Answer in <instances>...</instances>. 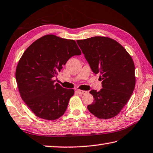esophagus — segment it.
Returning a JSON list of instances; mask_svg holds the SVG:
<instances>
[{
	"label": "esophagus",
	"mask_w": 153,
	"mask_h": 153,
	"mask_svg": "<svg viewBox=\"0 0 153 153\" xmlns=\"http://www.w3.org/2000/svg\"><path fill=\"white\" fill-rule=\"evenodd\" d=\"M76 91L78 92V94H79L80 95H84V94L87 93V91H84V90H78Z\"/></svg>",
	"instance_id": "34e87169"
}]
</instances>
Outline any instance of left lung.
<instances>
[{
    "label": "left lung",
    "instance_id": "obj_1",
    "mask_svg": "<svg viewBox=\"0 0 153 153\" xmlns=\"http://www.w3.org/2000/svg\"><path fill=\"white\" fill-rule=\"evenodd\" d=\"M84 57L95 74H100L102 88L91 90L93 103L88 105L91 114L109 119L120 113L128 103L135 85V65L127 51L114 39L94 36L77 40Z\"/></svg>",
    "mask_w": 153,
    "mask_h": 153
}]
</instances>
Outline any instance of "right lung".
Listing matches in <instances>:
<instances>
[{
    "instance_id": "obj_1",
    "label": "right lung",
    "mask_w": 153,
    "mask_h": 153,
    "mask_svg": "<svg viewBox=\"0 0 153 153\" xmlns=\"http://www.w3.org/2000/svg\"><path fill=\"white\" fill-rule=\"evenodd\" d=\"M81 55L74 40L46 35L23 53L16 71L22 100L36 117L54 120L65 113L74 91L55 83L56 76L71 57Z\"/></svg>"
}]
</instances>
